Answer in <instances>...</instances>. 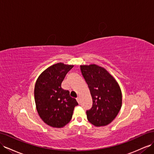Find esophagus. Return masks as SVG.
<instances>
[{"label": "esophagus", "mask_w": 154, "mask_h": 154, "mask_svg": "<svg viewBox=\"0 0 154 154\" xmlns=\"http://www.w3.org/2000/svg\"><path fill=\"white\" fill-rule=\"evenodd\" d=\"M76 100H77V102H78L79 103H80V98H79V97H77V98H76Z\"/></svg>", "instance_id": "obj_1"}]
</instances>
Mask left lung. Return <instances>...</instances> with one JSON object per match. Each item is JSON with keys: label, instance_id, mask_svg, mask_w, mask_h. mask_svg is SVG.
<instances>
[{"label": "left lung", "instance_id": "8db88e82", "mask_svg": "<svg viewBox=\"0 0 154 154\" xmlns=\"http://www.w3.org/2000/svg\"><path fill=\"white\" fill-rule=\"evenodd\" d=\"M80 69L93 99L92 107L86 111L87 119L96 126H106L117 117L121 108L120 87L106 69L98 65H81Z\"/></svg>", "mask_w": 154, "mask_h": 154}]
</instances>
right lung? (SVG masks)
Segmentation results:
<instances>
[{
    "label": "right lung",
    "mask_w": 154,
    "mask_h": 154,
    "mask_svg": "<svg viewBox=\"0 0 154 154\" xmlns=\"http://www.w3.org/2000/svg\"><path fill=\"white\" fill-rule=\"evenodd\" d=\"M73 65L61 63L53 65L41 73L34 88L36 109L45 123L54 128H62L72 117L76 100L69 91L61 88V83Z\"/></svg>",
    "instance_id": "obj_1"
}]
</instances>
